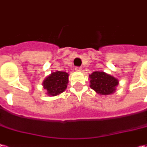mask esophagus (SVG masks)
<instances>
[{
	"label": "esophagus",
	"mask_w": 147,
	"mask_h": 147,
	"mask_svg": "<svg viewBox=\"0 0 147 147\" xmlns=\"http://www.w3.org/2000/svg\"><path fill=\"white\" fill-rule=\"evenodd\" d=\"M76 71H81L82 67H76Z\"/></svg>",
	"instance_id": "esophagus-1"
}]
</instances>
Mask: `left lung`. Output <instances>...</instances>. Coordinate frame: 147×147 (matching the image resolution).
<instances>
[{
  "mask_svg": "<svg viewBox=\"0 0 147 147\" xmlns=\"http://www.w3.org/2000/svg\"><path fill=\"white\" fill-rule=\"evenodd\" d=\"M90 87L100 95H110L118 85V80L104 71H94L89 75Z\"/></svg>",
  "mask_w": 147,
  "mask_h": 147,
  "instance_id": "obj_1",
  "label": "left lung"
}]
</instances>
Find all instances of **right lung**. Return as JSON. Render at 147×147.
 I'll use <instances>...</instances> for the list:
<instances>
[{"label":"right lung","mask_w":147,"mask_h":147,"mask_svg":"<svg viewBox=\"0 0 147 147\" xmlns=\"http://www.w3.org/2000/svg\"><path fill=\"white\" fill-rule=\"evenodd\" d=\"M68 73L65 71H57L52 72L46 78L42 83L43 88L47 90L49 96H55L63 92L68 83Z\"/></svg>","instance_id":"add662e5"}]
</instances>
